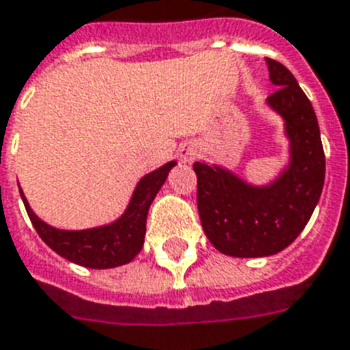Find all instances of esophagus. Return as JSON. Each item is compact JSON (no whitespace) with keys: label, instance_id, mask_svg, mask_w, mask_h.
<instances>
[{"label":"esophagus","instance_id":"1","mask_svg":"<svg viewBox=\"0 0 350 350\" xmlns=\"http://www.w3.org/2000/svg\"><path fill=\"white\" fill-rule=\"evenodd\" d=\"M178 154H180V160L183 161V163H190V161H194L196 158H198L200 150H198V147L190 146V144H185V146L180 147Z\"/></svg>","mask_w":350,"mask_h":350}]
</instances>
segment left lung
Instances as JSON below:
<instances>
[{"instance_id": "obj_1", "label": "left lung", "mask_w": 350, "mask_h": 350, "mask_svg": "<svg viewBox=\"0 0 350 350\" xmlns=\"http://www.w3.org/2000/svg\"><path fill=\"white\" fill-rule=\"evenodd\" d=\"M277 90L268 106L282 116L289 163L268 185H252L219 165L194 163L201 224L230 257H268L293 243L313 215L325 180L320 127L311 102L288 68L266 59Z\"/></svg>"}]
</instances>
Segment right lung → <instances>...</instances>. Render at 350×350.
Instances as JSON below:
<instances>
[{"label": "right lung", "mask_w": 350, "mask_h": 350, "mask_svg": "<svg viewBox=\"0 0 350 350\" xmlns=\"http://www.w3.org/2000/svg\"><path fill=\"white\" fill-rule=\"evenodd\" d=\"M174 165L176 161H169L160 169L144 176L131 196L126 212L118 219L88 230H61L50 226L33 214L21 189L19 192L33 228L55 254L84 268H116L131 262L140 254L146 237L149 206L154 201L158 190L165 183L169 170Z\"/></svg>", "instance_id": "1"}]
</instances>
